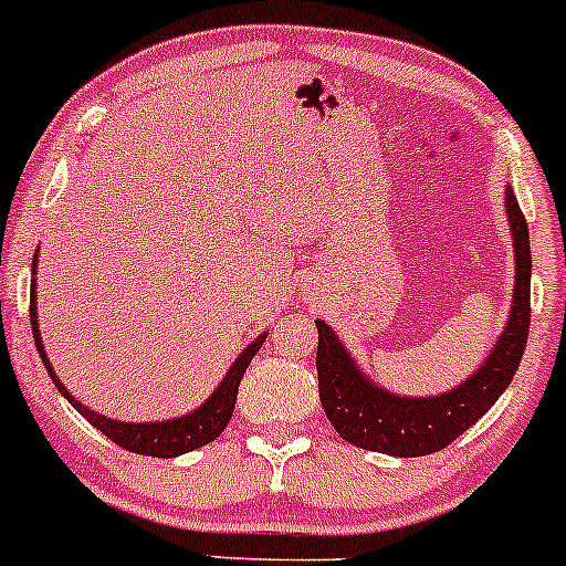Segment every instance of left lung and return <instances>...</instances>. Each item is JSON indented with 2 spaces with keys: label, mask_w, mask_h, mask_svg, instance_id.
Instances as JSON below:
<instances>
[{
  "label": "left lung",
  "mask_w": 566,
  "mask_h": 566,
  "mask_svg": "<svg viewBox=\"0 0 566 566\" xmlns=\"http://www.w3.org/2000/svg\"><path fill=\"white\" fill-rule=\"evenodd\" d=\"M516 277L503 334L465 382L438 396H401L374 382L326 321L317 326V390L328 422L345 441L368 452L422 457L449 447L492 409L511 385L530 336V230L513 189H505Z\"/></svg>",
  "instance_id": "8db88e82"
}]
</instances>
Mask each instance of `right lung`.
I'll return each mask as SVG.
<instances>
[{"instance_id": "right-lung-1", "label": "right lung", "mask_w": 566, "mask_h": 566, "mask_svg": "<svg viewBox=\"0 0 566 566\" xmlns=\"http://www.w3.org/2000/svg\"><path fill=\"white\" fill-rule=\"evenodd\" d=\"M36 259H40V249H36L34 264H31V332H34V342H36V350H40V358L44 368H48L50 379H53L55 387L74 409L85 417L87 422L93 424L95 430H101L106 438H112L117 447L128 449V452L136 454H146V457H179L192 452V449L206 447L211 443L216 436H221V430L227 428V422L232 420V411H234V401H238V387L240 379H243L245 368L253 360V355L259 353V347L264 345L266 332L259 334L256 339L245 347L238 358L232 360V366L227 368L224 379L213 387L211 396L202 401L198 409L187 411L181 417H170V420H151V422H123V420H114V417L98 415V411L85 406L72 392L66 390L61 382V377L55 374L53 364H50L48 353H44L42 345V334H40V323H36Z\"/></svg>"}]
</instances>
